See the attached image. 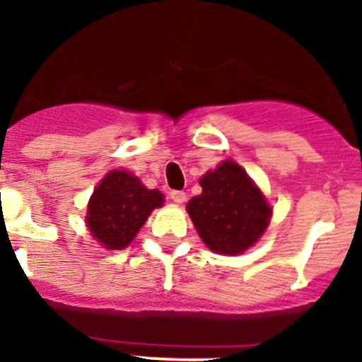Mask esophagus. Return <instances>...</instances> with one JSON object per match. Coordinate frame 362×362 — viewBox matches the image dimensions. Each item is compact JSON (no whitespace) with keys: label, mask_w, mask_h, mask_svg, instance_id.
Wrapping results in <instances>:
<instances>
[{"label":"esophagus","mask_w":362,"mask_h":362,"mask_svg":"<svg viewBox=\"0 0 362 362\" xmlns=\"http://www.w3.org/2000/svg\"><path fill=\"white\" fill-rule=\"evenodd\" d=\"M170 199L174 201V203L181 204V203H185V201H187V194H185V192H181V190H172L170 192Z\"/></svg>","instance_id":"1"}]
</instances>
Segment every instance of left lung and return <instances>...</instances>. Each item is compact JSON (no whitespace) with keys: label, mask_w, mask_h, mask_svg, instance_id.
<instances>
[{"label":"left lung","mask_w":362,"mask_h":362,"mask_svg":"<svg viewBox=\"0 0 362 362\" xmlns=\"http://www.w3.org/2000/svg\"><path fill=\"white\" fill-rule=\"evenodd\" d=\"M199 185L203 192L188 201L187 210L204 245L223 255L248 250L270 223L263 192L232 159L206 172Z\"/></svg>","instance_id":"8db88e82"}]
</instances>
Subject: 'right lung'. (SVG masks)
<instances>
[{
  "label": "right lung",
  "mask_w": 362,
  "mask_h": 362,
  "mask_svg": "<svg viewBox=\"0 0 362 362\" xmlns=\"http://www.w3.org/2000/svg\"><path fill=\"white\" fill-rule=\"evenodd\" d=\"M165 203L159 190H148L127 170H112L95 187L86 212V226L92 238L108 250H123L139 228Z\"/></svg>",
  "instance_id": "add662e5"
}]
</instances>
